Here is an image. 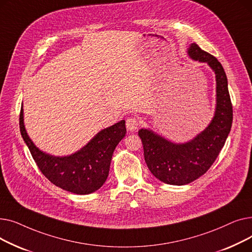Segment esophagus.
I'll return each instance as SVG.
<instances>
[{
	"label": "esophagus",
	"instance_id": "34e87169",
	"mask_svg": "<svg viewBox=\"0 0 252 252\" xmlns=\"http://www.w3.org/2000/svg\"><path fill=\"white\" fill-rule=\"evenodd\" d=\"M126 128L129 131H135L138 127H139V122L138 119L135 117H129L126 119Z\"/></svg>",
	"mask_w": 252,
	"mask_h": 252
}]
</instances>
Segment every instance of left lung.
Instances as JSON below:
<instances>
[{
  "instance_id": "left-lung-1",
  "label": "left lung",
  "mask_w": 252,
  "mask_h": 252,
  "mask_svg": "<svg viewBox=\"0 0 252 252\" xmlns=\"http://www.w3.org/2000/svg\"><path fill=\"white\" fill-rule=\"evenodd\" d=\"M187 53L194 61L206 63L216 74L217 104L211 122L201 133L185 143L171 142L150 128H141L138 133L152 175L176 186L187 185L206 173L223 147L233 122L228 79L221 64L195 43L189 46Z\"/></svg>"
}]
</instances>
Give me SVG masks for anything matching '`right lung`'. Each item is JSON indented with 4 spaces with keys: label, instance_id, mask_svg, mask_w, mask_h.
<instances>
[{
    "label": "right lung",
    "instance_id": "add662e5",
    "mask_svg": "<svg viewBox=\"0 0 252 252\" xmlns=\"http://www.w3.org/2000/svg\"><path fill=\"white\" fill-rule=\"evenodd\" d=\"M21 136L36 165L55 186L78 195L100 189L109 174L112 155L126 136V122L101 129L78 151L67 156L50 155L37 148L25 129L23 106L19 116Z\"/></svg>",
    "mask_w": 252,
    "mask_h": 252
}]
</instances>
